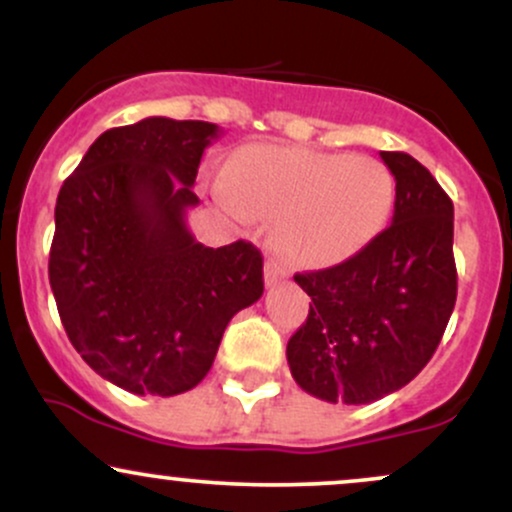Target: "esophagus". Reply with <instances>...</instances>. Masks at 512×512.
I'll use <instances>...</instances> for the list:
<instances>
[{
    "instance_id": "esophagus-1",
    "label": "esophagus",
    "mask_w": 512,
    "mask_h": 512,
    "mask_svg": "<svg viewBox=\"0 0 512 512\" xmlns=\"http://www.w3.org/2000/svg\"><path fill=\"white\" fill-rule=\"evenodd\" d=\"M286 276H289V272H286L279 257H267V262H264V281H267V286H274L276 281L286 279Z\"/></svg>"
}]
</instances>
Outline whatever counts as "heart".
Listing matches in <instances>:
<instances>
[{"mask_svg": "<svg viewBox=\"0 0 512 512\" xmlns=\"http://www.w3.org/2000/svg\"><path fill=\"white\" fill-rule=\"evenodd\" d=\"M216 199L240 221L269 216L291 264L334 267L373 243L395 207V178L370 156L303 146H252L216 180Z\"/></svg>", "mask_w": 512, "mask_h": 512, "instance_id": "1", "label": "heart"}]
</instances>
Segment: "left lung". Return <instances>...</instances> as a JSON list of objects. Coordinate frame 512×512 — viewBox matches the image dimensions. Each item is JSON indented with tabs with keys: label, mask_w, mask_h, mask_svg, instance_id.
I'll return each mask as SVG.
<instances>
[{
	"label": "left lung",
	"mask_w": 512,
	"mask_h": 512,
	"mask_svg": "<svg viewBox=\"0 0 512 512\" xmlns=\"http://www.w3.org/2000/svg\"><path fill=\"white\" fill-rule=\"evenodd\" d=\"M380 158L397 182L392 226L351 260L293 276L313 303L286 346L291 375L332 404H370L411 383L457 298L450 197L409 154Z\"/></svg>",
	"instance_id": "8db88e82"
}]
</instances>
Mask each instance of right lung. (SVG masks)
Returning a JSON list of instances; mask_svg holds the SVG:
<instances>
[{
    "label": "right lung",
    "mask_w": 512,
    "mask_h": 512,
    "mask_svg": "<svg viewBox=\"0 0 512 512\" xmlns=\"http://www.w3.org/2000/svg\"><path fill=\"white\" fill-rule=\"evenodd\" d=\"M219 134L170 117L108 129L57 195L48 272L62 325L88 366L134 395L202 383L231 317L264 291L255 245L207 248L185 223Z\"/></svg>",
    "instance_id": "add662e5"
}]
</instances>
